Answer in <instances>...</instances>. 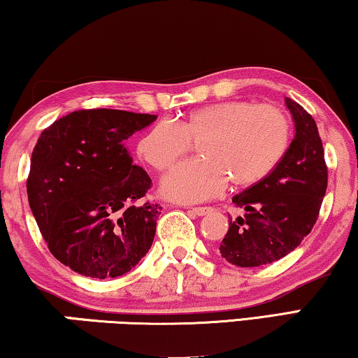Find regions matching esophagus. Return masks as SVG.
<instances>
[{
    "instance_id": "esophagus-1",
    "label": "esophagus",
    "mask_w": 358,
    "mask_h": 358,
    "mask_svg": "<svg viewBox=\"0 0 358 358\" xmlns=\"http://www.w3.org/2000/svg\"><path fill=\"white\" fill-rule=\"evenodd\" d=\"M210 210H213V208H193L191 209V213H193L194 215H206V214H209Z\"/></svg>"
}]
</instances>
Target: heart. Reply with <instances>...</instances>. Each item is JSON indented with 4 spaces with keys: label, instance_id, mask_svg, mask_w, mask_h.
<instances>
[{
    "label": "heart",
    "instance_id": "heart-1",
    "mask_svg": "<svg viewBox=\"0 0 358 358\" xmlns=\"http://www.w3.org/2000/svg\"><path fill=\"white\" fill-rule=\"evenodd\" d=\"M290 143V120L280 108L251 100H229L198 108L177 124L160 122L143 136L138 154L165 170L198 145L201 159L170 170L160 181L165 198L198 203L224 189L227 178L246 188L273 172Z\"/></svg>",
    "mask_w": 358,
    "mask_h": 358
}]
</instances>
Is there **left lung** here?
Listing matches in <instances>:
<instances>
[{"label": "left lung", "instance_id": "1", "mask_svg": "<svg viewBox=\"0 0 358 358\" xmlns=\"http://www.w3.org/2000/svg\"><path fill=\"white\" fill-rule=\"evenodd\" d=\"M295 136L268 177L231 198L243 217L231 220L220 255L240 268L274 263L294 251L318 219L328 188V167L318 127L306 110L285 97Z\"/></svg>", "mask_w": 358, "mask_h": 358}]
</instances>
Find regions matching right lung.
Segmentation results:
<instances>
[{
    "instance_id": "1",
    "label": "right lung",
    "mask_w": 358,
    "mask_h": 358,
    "mask_svg": "<svg viewBox=\"0 0 358 358\" xmlns=\"http://www.w3.org/2000/svg\"><path fill=\"white\" fill-rule=\"evenodd\" d=\"M157 115L78 110L42 131L27 178L29 206L48 250L95 279L129 273L150 250L159 204L139 203L152 185L124 141Z\"/></svg>"
}]
</instances>
